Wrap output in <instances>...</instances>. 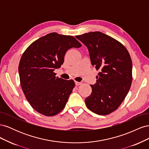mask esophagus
I'll use <instances>...</instances> for the list:
<instances>
[{
	"label": "esophagus",
	"mask_w": 149,
	"mask_h": 149,
	"mask_svg": "<svg viewBox=\"0 0 149 149\" xmlns=\"http://www.w3.org/2000/svg\"><path fill=\"white\" fill-rule=\"evenodd\" d=\"M75 84L76 86H79V85H81L82 84V83L81 82H78V81H75Z\"/></svg>",
	"instance_id": "1"
}]
</instances>
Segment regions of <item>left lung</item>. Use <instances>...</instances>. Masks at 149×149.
I'll use <instances>...</instances> for the list:
<instances>
[{
  "label": "left lung",
  "mask_w": 149,
  "mask_h": 149,
  "mask_svg": "<svg viewBox=\"0 0 149 149\" xmlns=\"http://www.w3.org/2000/svg\"><path fill=\"white\" fill-rule=\"evenodd\" d=\"M87 47L93 66L100 70L92 93L85 99L88 109L99 115L116 111L124 100L132 81V63L127 49L100 31L76 36Z\"/></svg>",
  "instance_id": "obj_1"
}]
</instances>
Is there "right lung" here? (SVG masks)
I'll use <instances>...</instances> for the list:
<instances>
[{
    "label": "right lung",
    "mask_w": 149,
    "mask_h": 149,
    "mask_svg": "<svg viewBox=\"0 0 149 149\" xmlns=\"http://www.w3.org/2000/svg\"><path fill=\"white\" fill-rule=\"evenodd\" d=\"M81 47L73 36L53 32L33 42L22 54L19 66L20 85L31 106L46 116H55L66 106L75 83L56 77L68 49Z\"/></svg>",
    "instance_id": "obj_1"
}]
</instances>
